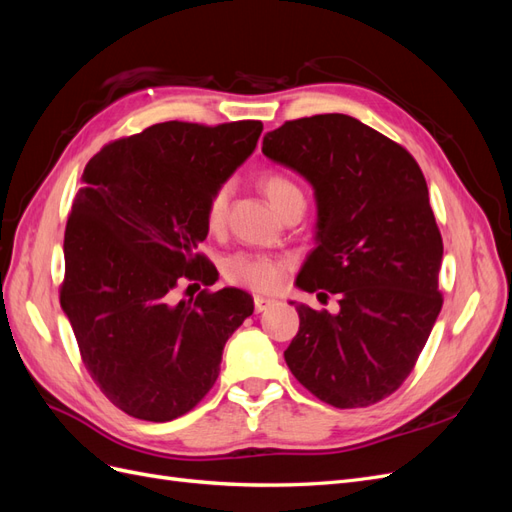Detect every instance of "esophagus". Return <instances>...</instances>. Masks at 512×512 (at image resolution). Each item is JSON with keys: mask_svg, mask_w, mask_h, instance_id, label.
<instances>
[{"mask_svg": "<svg viewBox=\"0 0 512 512\" xmlns=\"http://www.w3.org/2000/svg\"><path fill=\"white\" fill-rule=\"evenodd\" d=\"M277 301L275 299H267V297H260V294H256L254 297V309L256 312H265V309L273 307Z\"/></svg>", "mask_w": 512, "mask_h": 512, "instance_id": "obj_1", "label": "esophagus"}]
</instances>
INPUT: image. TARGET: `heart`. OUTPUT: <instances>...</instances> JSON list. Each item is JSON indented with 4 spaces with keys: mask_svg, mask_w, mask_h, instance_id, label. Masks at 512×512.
Wrapping results in <instances>:
<instances>
[{
    "mask_svg": "<svg viewBox=\"0 0 512 512\" xmlns=\"http://www.w3.org/2000/svg\"><path fill=\"white\" fill-rule=\"evenodd\" d=\"M260 190L267 194L273 207L286 213L294 205H305L303 190L288 175L267 170L258 177ZM232 194V183L224 181L207 196L205 203V224L211 232L222 230L228 215V203ZM290 271V260L271 254L237 252L222 262V273L228 282L252 288L258 292H273L282 286L286 273Z\"/></svg>",
    "mask_w": 512,
    "mask_h": 512,
    "instance_id": "heart-1",
    "label": "heart"
}]
</instances>
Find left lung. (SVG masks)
Instances as JSON below:
<instances>
[{
  "label": "left lung",
  "mask_w": 512,
  "mask_h": 512,
  "mask_svg": "<svg viewBox=\"0 0 512 512\" xmlns=\"http://www.w3.org/2000/svg\"><path fill=\"white\" fill-rule=\"evenodd\" d=\"M262 153L314 185L318 247L297 286L339 303L337 314L292 303V376L335 408L378 404L410 376L444 301L423 170L408 149L339 113L286 121Z\"/></svg>",
  "instance_id": "obj_1"
}]
</instances>
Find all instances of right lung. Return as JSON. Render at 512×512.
I'll return each mask as SVG.
<instances>
[{
    "mask_svg": "<svg viewBox=\"0 0 512 512\" xmlns=\"http://www.w3.org/2000/svg\"><path fill=\"white\" fill-rule=\"evenodd\" d=\"M260 132L254 119L164 121L104 145L85 166L66 224L59 301L89 376L141 421L190 412L218 380L228 337L254 312L239 288H205L179 303L173 290L218 280L196 252L209 232L205 203Z\"/></svg>",
    "mask_w": 512,
    "mask_h": 512,
    "instance_id": "add662e5",
    "label": "right lung"
}]
</instances>
